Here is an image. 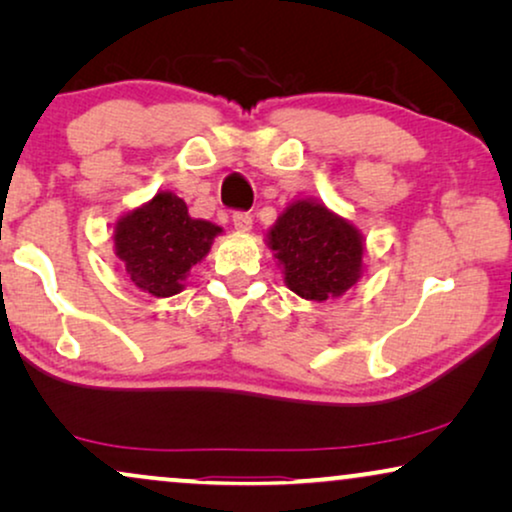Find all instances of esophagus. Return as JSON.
Wrapping results in <instances>:
<instances>
[{"label": "esophagus", "mask_w": 512, "mask_h": 512, "mask_svg": "<svg viewBox=\"0 0 512 512\" xmlns=\"http://www.w3.org/2000/svg\"><path fill=\"white\" fill-rule=\"evenodd\" d=\"M233 226L237 233H249L251 226H254V219H251L249 212H235L233 214Z\"/></svg>", "instance_id": "esophagus-1"}]
</instances>
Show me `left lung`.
Wrapping results in <instances>:
<instances>
[{
    "instance_id": "8db88e82",
    "label": "left lung",
    "mask_w": 512,
    "mask_h": 512,
    "mask_svg": "<svg viewBox=\"0 0 512 512\" xmlns=\"http://www.w3.org/2000/svg\"><path fill=\"white\" fill-rule=\"evenodd\" d=\"M361 230L324 202L293 200L268 230V244L284 272V284L305 300L345 296L363 275Z\"/></svg>"
}]
</instances>
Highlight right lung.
Wrapping results in <instances>:
<instances>
[{"mask_svg": "<svg viewBox=\"0 0 512 512\" xmlns=\"http://www.w3.org/2000/svg\"><path fill=\"white\" fill-rule=\"evenodd\" d=\"M221 233L216 223L193 219L179 195L158 191L116 221L114 251L137 289L170 298L184 291L188 272L209 254Z\"/></svg>", "mask_w": 512, "mask_h": 512, "instance_id": "add662e5", "label": "right lung"}]
</instances>
